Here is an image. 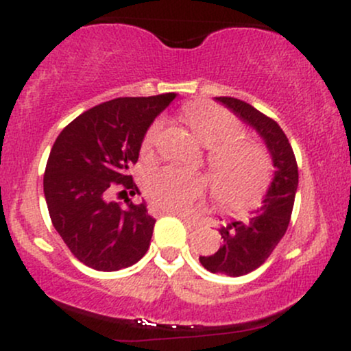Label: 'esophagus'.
<instances>
[{"mask_svg":"<svg viewBox=\"0 0 351 351\" xmlns=\"http://www.w3.org/2000/svg\"><path fill=\"white\" fill-rule=\"evenodd\" d=\"M167 215H171V216L180 217V219L184 221V223H186L188 226H196V221L193 219V217H189L188 215H184V213H180V211H167Z\"/></svg>","mask_w":351,"mask_h":351,"instance_id":"34e87169","label":"esophagus"}]
</instances>
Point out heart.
Listing matches in <instances>:
<instances>
[{"mask_svg":"<svg viewBox=\"0 0 351 351\" xmlns=\"http://www.w3.org/2000/svg\"><path fill=\"white\" fill-rule=\"evenodd\" d=\"M184 122L201 143L208 147V165L217 198L231 206L252 203L269 183V156L263 147L243 138V127L231 112L211 104H189ZM162 123L155 122L143 136L142 150L155 147ZM148 198L163 211H186L206 189L199 173L167 167L145 180Z\"/></svg>","mask_w":351,"mask_h":351,"instance_id":"heart-1","label":"heart"}]
</instances>
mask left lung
<instances>
[{"label": "left lung", "instance_id": "8db88e82", "mask_svg": "<svg viewBox=\"0 0 351 351\" xmlns=\"http://www.w3.org/2000/svg\"><path fill=\"white\" fill-rule=\"evenodd\" d=\"M216 100L231 108L261 135L276 167L261 209L247 221H232L221 228L223 245L211 256H199V263L209 272L239 277L263 265L287 231L299 186V168L289 138L276 120L244 100L234 97H216Z\"/></svg>", "mask_w": 351, "mask_h": 351}]
</instances>
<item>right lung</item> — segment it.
Instances as JSON below:
<instances>
[{
  "mask_svg": "<svg viewBox=\"0 0 351 351\" xmlns=\"http://www.w3.org/2000/svg\"><path fill=\"white\" fill-rule=\"evenodd\" d=\"M175 97L170 92L108 100L72 120L52 145L44 171L52 226L87 267L120 271L150 247L155 219L145 201L127 198V206H120L107 196L115 186L138 193L128 170L148 127Z\"/></svg>",
  "mask_w": 351,
  "mask_h": 351,
  "instance_id": "right-lung-1",
  "label": "right lung"
}]
</instances>
